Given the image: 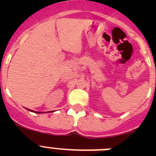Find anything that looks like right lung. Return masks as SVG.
I'll list each match as a JSON object with an SVG mask.
<instances>
[{"instance_id":"add662e5","label":"right lung","mask_w":156,"mask_h":156,"mask_svg":"<svg viewBox=\"0 0 156 156\" xmlns=\"http://www.w3.org/2000/svg\"><path fill=\"white\" fill-rule=\"evenodd\" d=\"M28 111H30V112H35V113H42L41 112H36V111H34V110H31V109H29V108H27Z\"/></svg>"}]
</instances>
